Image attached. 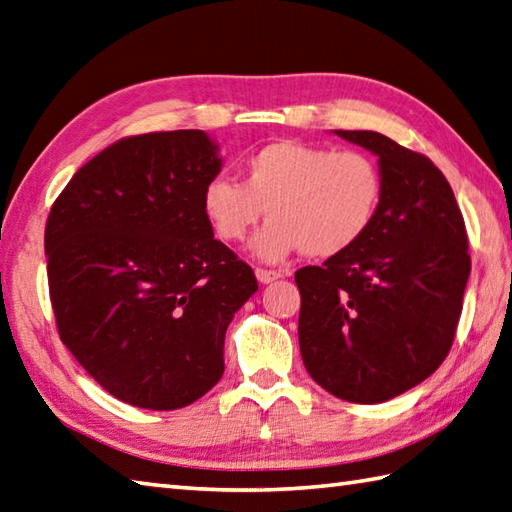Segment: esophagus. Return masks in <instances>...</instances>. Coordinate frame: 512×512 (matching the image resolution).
Listing matches in <instances>:
<instances>
[{
    "label": "esophagus",
    "mask_w": 512,
    "mask_h": 512,
    "mask_svg": "<svg viewBox=\"0 0 512 512\" xmlns=\"http://www.w3.org/2000/svg\"><path fill=\"white\" fill-rule=\"evenodd\" d=\"M255 277L259 284H273V281H277L281 277V273H277V270H266V268H257L255 270Z\"/></svg>",
    "instance_id": "34e87169"
}]
</instances>
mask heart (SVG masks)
I'll return each instance as SVG.
<instances>
[{
    "mask_svg": "<svg viewBox=\"0 0 512 512\" xmlns=\"http://www.w3.org/2000/svg\"><path fill=\"white\" fill-rule=\"evenodd\" d=\"M380 200L383 176L372 156L275 140L244 160L242 184L231 178L206 184L202 211L215 237L239 242L266 209L270 220L250 253L279 264L297 250L317 259L350 250L374 224Z\"/></svg>",
    "mask_w": 512,
    "mask_h": 512,
    "instance_id": "obj_1",
    "label": "heart"
}]
</instances>
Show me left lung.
<instances>
[{"label": "left lung", "mask_w": 512, "mask_h": 512, "mask_svg": "<svg viewBox=\"0 0 512 512\" xmlns=\"http://www.w3.org/2000/svg\"><path fill=\"white\" fill-rule=\"evenodd\" d=\"M334 134L378 158L383 200L361 242L297 270L299 347L314 383L376 405L420 385L449 354L469 242L451 184L427 156L378 132Z\"/></svg>", "instance_id": "left-lung-1"}]
</instances>
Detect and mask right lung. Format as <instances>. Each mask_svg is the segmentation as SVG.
<instances>
[{
    "label": "right lung",
    "instance_id": "right-lung-1",
    "mask_svg": "<svg viewBox=\"0 0 512 512\" xmlns=\"http://www.w3.org/2000/svg\"><path fill=\"white\" fill-rule=\"evenodd\" d=\"M222 171L202 129L123 138L74 173L46 226L63 345L118 400L171 411L224 374V334L257 292L202 193Z\"/></svg>",
    "mask_w": 512,
    "mask_h": 512
}]
</instances>
